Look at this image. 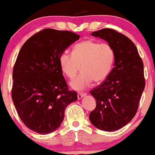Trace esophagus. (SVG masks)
<instances>
[{
    "label": "esophagus",
    "instance_id": "34e87169",
    "mask_svg": "<svg viewBox=\"0 0 155 155\" xmlns=\"http://www.w3.org/2000/svg\"><path fill=\"white\" fill-rule=\"evenodd\" d=\"M86 95V93H83V92H79V93H78V100H80V99H81L84 96Z\"/></svg>",
    "mask_w": 155,
    "mask_h": 155
}]
</instances>
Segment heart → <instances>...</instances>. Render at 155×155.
<instances>
[{
    "label": "heart",
    "instance_id": "heart-1",
    "mask_svg": "<svg viewBox=\"0 0 155 155\" xmlns=\"http://www.w3.org/2000/svg\"><path fill=\"white\" fill-rule=\"evenodd\" d=\"M114 62V51L109 44H100L92 40H84L74 46L72 54L63 52L59 63L62 71L69 79H74L79 72L81 73L71 83L76 90H84L94 81H104L111 72Z\"/></svg>",
    "mask_w": 155,
    "mask_h": 155
}]
</instances>
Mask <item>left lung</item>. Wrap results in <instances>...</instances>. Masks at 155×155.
<instances>
[{
    "instance_id": "left-lung-1",
    "label": "left lung",
    "mask_w": 155,
    "mask_h": 155,
    "mask_svg": "<svg viewBox=\"0 0 155 155\" xmlns=\"http://www.w3.org/2000/svg\"><path fill=\"white\" fill-rule=\"evenodd\" d=\"M104 39L114 51V65L104 82L90 91L96 107L90 120L104 131L117 130L136 115L145 87L143 64L134 43L127 36L110 28L91 33Z\"/></svg>"
}]
</instances>
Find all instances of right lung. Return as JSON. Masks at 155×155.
Listing matches in <instances>:
<instances>
[{
	"label": "right lung",
	"mask_w": 155,
	"mask_h": 155,
	"mask_svg": "<svg viewBox=\"0 0 155 155\" xmlns=\"http://www.w3.org/2000/svg\"><path fill=\"white\" fill-rule=\"evenodd\" d=\"M80 35L71 31L42 30L23 44L13 69L12 97L22 122L48 134L63 122L65 108L77 101L68 89L59 59Z\"/></svg>",
	"instance_id": "obj_1"
}]
</instances>
